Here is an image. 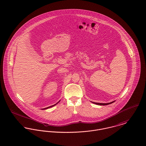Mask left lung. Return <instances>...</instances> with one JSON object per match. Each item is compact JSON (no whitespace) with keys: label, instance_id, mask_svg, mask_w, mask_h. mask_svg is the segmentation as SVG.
Masks as SVG:
<instances>
[{"label":"left lung","instance_id":"obj_1","mask_svg":"<svg viewBox=\"0 0 146 146\" xmlns=\"http://www.w3.org/2000/svg\"><path fill=\"white\" fill-rule=\"evenodd\" d=\"M114 101H113V102H109V103H107V104H102V103H97V102H93V103H94V104H97V105H109V104H112V103H113Z\"/></svg>","mask_w":146,"mask_h":146}]
</instances>
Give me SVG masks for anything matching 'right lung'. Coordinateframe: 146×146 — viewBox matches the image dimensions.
<instances>
[{
    "label": "right lung",
    "instance_id": "1",
    "mask_svg": "<svg viewBox=\"0 0 146 146\" xmlns=\"http://www.w3.org/2000/svg\"><path fill=\"white\" fill-rule=\"evenodd\" d=\"M56 104H55V105H52V106H49L48 108H45V109H48V108H51V107H52V106H55Z\"/></svg>",
    "mask_w": 146,
    "mask_h": 146
}]
</instances>
